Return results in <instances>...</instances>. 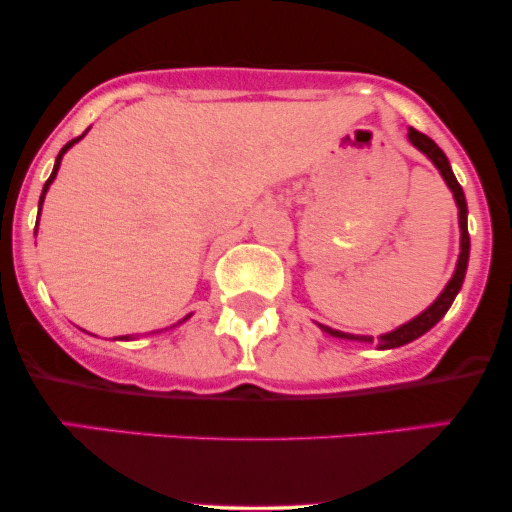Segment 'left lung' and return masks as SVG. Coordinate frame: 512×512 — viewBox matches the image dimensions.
Returning a JSON list of instances; mask_svg holds the SVG:
<instances>
[{
    "instance_id": "left-lung-1",
    "label": "left lung",
    "mask_w": 512,
    "mask_h": 512,
    "mask_svg": "<svg viewBox=\"0 0 512 512\" xmlns=\"http://www.w3.org/2000/svg\"><path fill=\"white\" fill-rule=\"evenodd\" d=\"M409 142L416 146V149L421 151V154H426L428 158L433 161V166L440 170V175H443V180L448 182V187L452 190V197H455L457 202V209H460V260H457V267H455V274H452V279L448 281V286H445L443 293L433 301L428 308L424 310L421 315H416L414 320H409L407 325L397 327V330L387 332V334H380L378 339V346L380 349H395V346H404L409 342H414V339H419L421 334H426L431 330L433 325H438L440 320H443V315L448 313L452 301H455V296L460 293L462 289V281H464V274H467V262H469V231H467V199H464V192L460 187V182H457L455 173H452L450 163H448V156L443 154V149L433 142L431 137H426V134H421L419 129L409 127ZM322 330L327 334H332V337H339V339H356V342H373V337H356V334H346V332H337L332 330V327H325L320 325Z\"/></svg>"
}]
</instances>
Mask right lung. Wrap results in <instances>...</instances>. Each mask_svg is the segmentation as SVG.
<instances>
[{"label":"right lung","mask_w":512,"mask_h":512,"mask_svg":"<svg viewBox=\"0 0 512 512\" xmlns=\"http://www.w3.org/2000/svg\"><path fill=\"white\" fill-rule=\"evenodd\" d=\"M86 134V132H84ZM84 134H81V137H84ZM81 137H76V139H72V142H69V144H64L62 146V151H60V154H57V161H55V168H52V175H50V178H48V182H45V187H43V195H40V202H38V207H43V199H45V192H48V187L52 185V180H55V175H57V170H60V163H62V156L64 154H67V149H72V146L76 144V142H79V139ZM38 214H40V211H38ZM185 320H187V317H185ZM120 339H129V337H120Z\"/></svg>","instance_id":"obj_1"}]
</instances>
